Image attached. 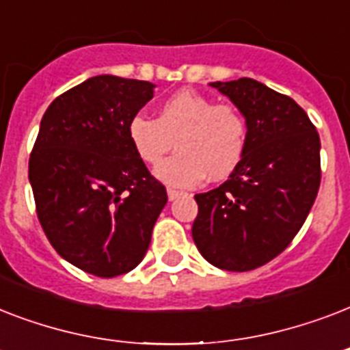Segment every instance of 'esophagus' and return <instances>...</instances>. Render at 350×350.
<instances>
[{
    "label": "esophagus",
    "mask_w": 350,
    "mask_h": 350,
    "mask_svg": "<svg viewBox=\"0 0 350 350\" xmlns=\"http://www.w3.org/2000/svg\"><path fill=\"white\" fill-rule=\"evenodd\" d=\"M181 194H183V192L174 191V189H169V191H167V196H169L170 202H174V200H178V198H180Z\"/></svg>",
    "instance_id": "obj_1"
}]
</instances>
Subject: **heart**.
I'll return each instance as SVG.
<instances>
[{
  "label": "heart",
  "instance_id": "1",
  "mask_svg": "<svg viewBox=\"0 0 350 350\" xmlns=\"http://www.w3.org/2000/svg\"><path fill=\"white\" fill-rule=\"evenodd\" d=\"M126 136L148 165L159 163L176 141L178 154L158 165L154 176L165 185L196 187L207 176L219 181L238 169L247 147V121L238 107L181 89L159 105L156 120L132 116Z\"/></svg>",
  "mask_w": 350,
  "mask_h": 350
}]
</instances>
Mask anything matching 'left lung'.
<instances>
[{
	"mask_svg": "<svg viewBox=\"0 0 350 350\" xmlns=\"http://www.w3.org/2000/svg\"><path fill=\"white\" fill-rule=\"evenodd\" d=\"M247 121L238 169L196 194L192 239L208 263L232 272L265 265L301 229L320 189V136L301 107L250 78L214 81Z\"/></svg>",
	"mask_w": 350,
	"mask_h": 350,
	"instance_id": "8db88e82",
	"label": "left lung"
}]
</instances>
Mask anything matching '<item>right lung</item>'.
I'll list each match as a JSON object with an SVG mask.
<instances>
[{"label":"right lung","mask_w":350,"mask_h":350,"mask_svg":"<svg viewBox=\"0 0 350 350\" xmlns=\"http://www.w3.org/2000/svg\"><path fill=\"white\" fill-rule=\"evenodd\" d=\"M154 87L101 74L57 96L41 118L29 159L38 218L57 254L94 276L137 267L167 203L126 136Z\"/></svg>","instance_id":"obj_1"}]
</instances>
